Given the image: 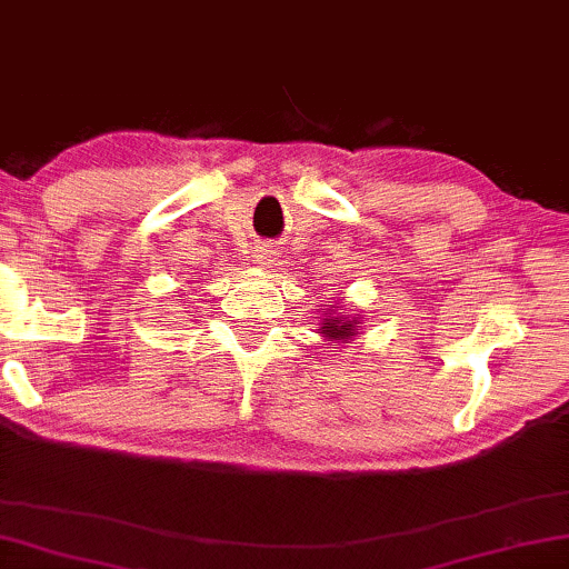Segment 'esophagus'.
Here are the masks:
<instances>
[{
    "instance_id": "esophagus-1",
    "label": "esophagus",
    "mask_w": 569,
    "mask_h": 569,
    "mask_svg": "<svg viewBox=\"0 0 569 569\" xmlns=\"http://www.w3.org/2000/svg\"><path fill=\"white\" fill-rule=\"evenodd\" d=\"M258 260L262 262V266H268V260H270V250H260V256H258Z\"/></svg>"
}]
</instances>
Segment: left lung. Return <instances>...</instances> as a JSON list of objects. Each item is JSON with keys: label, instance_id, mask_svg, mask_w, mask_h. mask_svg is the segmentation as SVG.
<instances>
[{"label": "left lung", "instance_id": "1", "mask_svg": "<svg viewBox=\"0 0 569 569\" xmlns=\"http://www.w3.org/2000/svg\"><path fill=\"white\" fill-rule=\"evenodd\" d=\"M360 325H362L360 317L350 319L347 313L339 311V307H332V303H329L327 317H325V321H321V332L319 335H325L329 342H335V339H342V342H347V339L358 335Z\"/></svg>", "mask_w": 569, "mask_h": 569}]
</instances>
